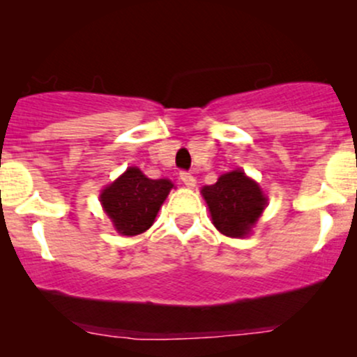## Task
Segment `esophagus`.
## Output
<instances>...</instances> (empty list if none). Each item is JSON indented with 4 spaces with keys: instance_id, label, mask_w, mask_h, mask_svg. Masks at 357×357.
<instances>
[{
    "instance_id": "1",
    "label": "esophagus",
    "mask_w": 357,
    "mask_h": 357,
    "mask_svg": "<svg viewBox=\"0 0 357 357\" xmlns=\"http://www.w3.org/2000/svg\"><path fill=\"white\" fill-rule=\"evenodd\" d=\"M179 178H181V181L186 184V186H190V188H192L196 184L195 176H192L191 173H188V171H181V173H179Z\"/></svg>"
}]
</instances>
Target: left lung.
<instances>
[{
  "label": "left lung",
  "instance_id": "obj_1",
  "mask_svg": "<svg viewBox=\"0 0 357 357\" xmlns=\"http://www.w3.org/2000/svg\"><path fill=\"white\" fill-rule=\"evenodd\" d=\"M202 192L210 206L213 225L233 238L247 235L267 204L260 186L241 171L220 176L218 181L204 186Z\"/></svg>",
  "mask_w": 357,
  "mask_h": 357
}]
</instances>
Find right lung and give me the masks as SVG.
Segmentation results:
<instances>
[{"label":"right lung","instance_id":"add662e5","mask_svg":"<svg viewBox=\"0 0 357 357\" xmlns=\"http://www.w3.org/2000/svg\"><path fill=\"white\" fill-rule=\"evenodd\" d=\"M173 188L169 179H149L137 167H129L100 195L104 210L119 233H144Z\"/></svg>","mask_w":357,"mask_h":357}]
</instances>
